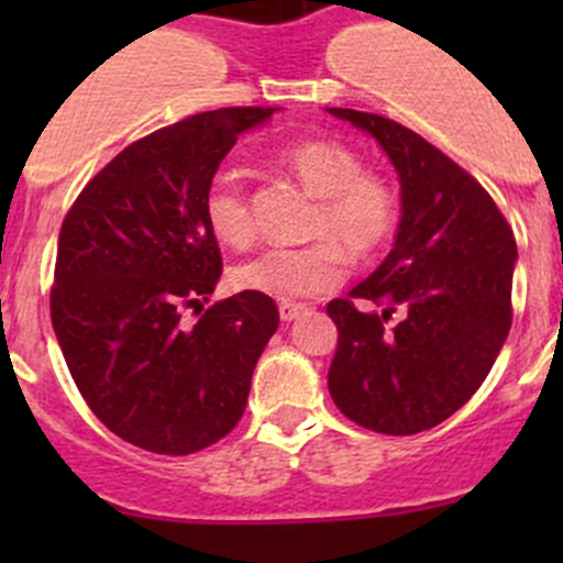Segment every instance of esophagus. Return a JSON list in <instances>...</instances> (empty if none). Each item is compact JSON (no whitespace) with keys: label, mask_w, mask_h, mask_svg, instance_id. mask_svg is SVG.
Listing matches in <instances>:
<instances>
[{"label":"esophagus","mask_w":563,"mask_h":563,"mask_svg":"<svg viewBox=\"0 0 563 563\" xmlns=\"http://www.w3.org/2000/svg\"><path fill=\"white\" fill-rule=\"evenodd\" d=\"M305 310H308V308H305V305L283 302V305H280V318H283V321H286V323H288V321H297V318L302 316Z\"/></svg>","instance_id":"obj_1"}]
</instances>
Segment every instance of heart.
<instances>
[{"label":"heart","mask_w":563,"mask_h":563,"mask_svg":"<svg viewBox=\"0 0 563 563\" xmlns=\"http://www.w3.org/2000/svg\"><path fill=\"white\" fill-rule=\"evenodd\" d=\"M283 168L318 198L308 247H266L234 269V286L261 297L297 302L327 294L343 280V254L371 258L397 229L400 201L391 181L365 172L360 155L338 141L310 139L288 146ZM207 225L223 245L245 247L253 240V212L245 187L218 174L203 196Z\"/></svg>","instance_id":"1"}]
</instances>
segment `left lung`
<instances>
[{"instance_id": "1", "label": "left lung", "mask_w": 563, "mask_h": 563, "mask_svg": "<svg viewBox=\"0 0 563 563\" xmlns=\"http://www.w3.org/2000/svg\"><path fill=\"white\" fill-rule=\"evenodd\" d=\"M376 139L400 179L395 245L351 297L332 299L334 406L367 430L413 435L450 419L490 373L512 327V229L485 187L413 130L327 108ZM398 316L395 324L388 323Z\"/></svg>"}]
</instances>
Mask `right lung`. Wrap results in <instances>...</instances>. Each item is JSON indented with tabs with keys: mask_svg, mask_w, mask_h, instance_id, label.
I'll use <instances>...</instances> for the list:
<instances>
[{
	"mask_svg": "<svg viewBox=\"0 0 563 563\" xmlns=\"http://www.w3.org/2000/svg\"><path fill=\"white\" fill-rule=\"evenodd\" d=\"M275 111L220 108L133 141L62 223L56 340L95 417L146 452L190 455L231 433L280 323L253 291L200 312L223 272L203 196L236 139ZM187 307L202 314L196 324Z\"/></svg>",
	"mask_w": 563,
	"mask_h": 563,
	"instance_id": "obj_1",
	"label": "right lung"
}]
</instances>
